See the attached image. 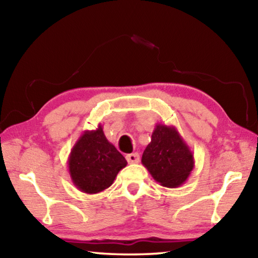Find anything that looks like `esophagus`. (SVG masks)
<instances>
[{
	"label": "esophagus",
	"instance_id": "esophagus-1",
	"mask_svg": "<svg viewBox=\"0 0 258 258\" xmlns=\"http://www.w3.org/2000/svg\"><path fill=\"white\" fill-rule=\"evenodd\" d=\"M126 160H127L128 164H135V163H139L140 160V156L137 152H134V154H130V155H126Z\"/></svg>",
	"mask_w": 258,
	"mask_h": 258
}]
</instances>
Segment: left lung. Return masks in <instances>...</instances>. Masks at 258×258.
<instances>
[{
	"instance_id": "8db88e82",
	"label": "left lung",
	"mask_w": 258,
	"mask_h": 258,
	"mask_svg": "<svg viewBox=\"0 0 258 258\" xmlns=\"http://www.w3.org/2000/svg\"><path fill=\"white\" fill-rule=\"evenodd\" d=\"M141 161L154 180L166 187L182 185L195 167L189 146L174 126L165 124L156 125Z\"/></svg>"
}]
</instances>
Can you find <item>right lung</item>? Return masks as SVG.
<instances>
[{
  "instance_id": "right-lung-1",
  "label": "right lung",
  "mask_w": 258,
  "mask_h": 258,
  "mask_svg": "<svg viewBox=\"0 0 258 258\" xmlns=\"http://www.w3.org/2000/svg\"><path fill=\"white\" fill-rule=\"evenodd\" d=\"M126 165L124 156L107 140L101 124L97 130L84 131L68 157L74 185L87 195L106 190Z\"/></svg>"
}]
</instances>
